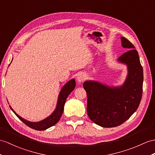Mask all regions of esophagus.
I'll return each mask as SVG.
<instances>
[{"label":"esophagus","mask_w":155,"mask_h":155,"mask_svg":"<svg viewBox=\"0 0 155 155\" xmlns=\"http://www.w3.org/2000/svg\"><path fill=\"white\" fill-rule=\"evenodd\" d=\"M86 79V75L85 74L81 73L77 76V81L78 82H83Z\"/></svg>","instance_id":"34e87169"}]
</instances>
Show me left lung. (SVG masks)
<instances>
[{
	"instance_id": "8db88e82",
	"label": "left lung",
	"mask_w": 155,
	"mask_h": 155,
	"mask_svg": "<svg viewBox=\"0 0 155 155\" xmlns=\"http://www.w3.org/2000/svg\"><path fill=\"white\" fill-rule=\"evenodd\" d=\"M121 40L122 47L128 49L118 58L128 67L124 85L111 88L92 81L83 84L87 95L89 118L104 127H116L125 122L137 110L142 97L143 71L138 52L129 40L124 37Z\"/></svg>"
}]
</instances>
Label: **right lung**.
<instances>
[{
  "instance_id": "1",
  "label": "right lung",
  "mask_w": 155,
  "mask_h": 155,
  "mask_svg": "<svg viewBox=\"0 0 155 155\" xmlns=\"http://www.w3.org/2000/svg\"><path fill=\"white\" fill-rule=\"evenodd\" d=\"M75 87V81L74 79H72V80H71L70 81L68 82L67 84L63 87L60 93L56 110L50 116H48L46 119H45L42 120V121L39 122H30L29 121H27V120H25V119L21 118L20 116H18L16 113L13 110V109L10 107H10L12 109V110L14 112V114L18 116V118L28 127L35 130H45L48 127L55 125V124L59 121L60 117H61L62 112L64 111V107L65 102L67 97H68L70 93L74 89Z\"/></svg>"
}]
</instances>
